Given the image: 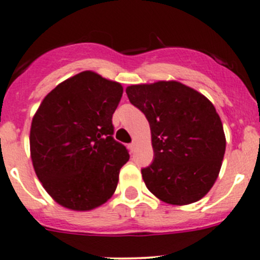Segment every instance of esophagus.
I'll list each match as a JSON object with an SVG mask.
<instances>
[{"mask_svg": "<svg viewBox=\"0 0 260 260\" xmlns=\"http://www.w3.org/2000/svg\"><path fill=\"white\" fill-rule=\"evenodd\" d=\"M128 149H129L131 153H133L136 149V143H131V145H128Z\"/></svg>", "mask_w": 260, "mask_h": 260, "instance_id": "esophagus-1", "label": "esophagus"}]
</instances>
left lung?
Instances as JSON below:
<instances>
[{
  "label": "left lung",
  "mask_w": 260,
  "mask_h": 260,
  "mask_svg": "<svg viewBox=\"0 0 260 260\" xmlns=\"http://www.w3.org/2000/svg\"><path fill=\"white\" fill-rule=\"evenodd\" d=\"M125 93L151 128L154 159L142 169L147 188L171 205L203 199L219 176L226 146L211 102L175 80L131 85Z\"/></svg>",
  "instance_id": "obj_1"
}]
</instances>
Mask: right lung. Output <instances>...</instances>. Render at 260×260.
I'll list each match as a JSON object with an SVG mask.
<instances>
[{
    "label": "right lung",
    "instance_id": "add662e5",
    "mask_svg": "<svg viewBox=\"0 0 260 260\" xmlns=\"http://www.w3.org/2000/svg\"><path fill=\"white\" fill-rule=\"evenodd\" d=\"M123 86L94 72L60 83L32 118L30 152L36 176L59 205L89 211L112 198L129 159L112 123Z\"/></svg>",
    "mask_w": 260,
    "mask_h": 260
}]
</instances>
